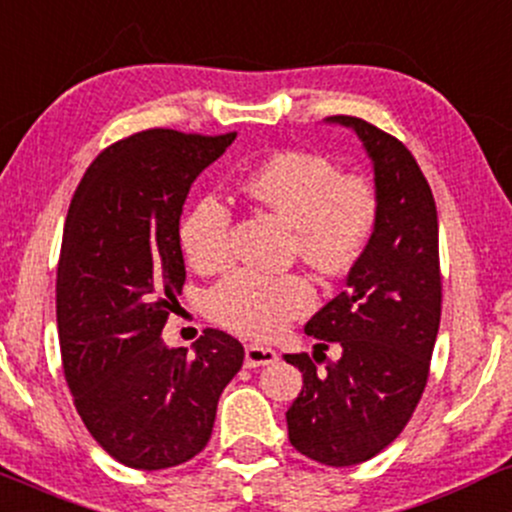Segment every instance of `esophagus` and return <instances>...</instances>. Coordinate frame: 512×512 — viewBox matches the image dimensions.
Wrapping results in <instances>:
<instances>
[{"label":"esophagus","instance_id":"1","mask_svg":"<svg viewBox=\"0 0 512 512\" xmlns=\"http://www.w3.org/2000/svg\"><path fill=\"white\" fill-rule=\"evenodd\" d=\"M278 360V353L268 346H258V343H249L246 346V367H261L273 365Z\"/></svg>","mask_w":512,"mask_h":512}]
</instances>
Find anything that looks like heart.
Listing matches in <instances>:
<instances>
[{
    "mask_svg": "<svg viewBox=\"0 0 512 512\" xmlns=\"http://www.w3.org/2000/svg\"><path fill=\"white\" fill-rule=\"evenodd\" d=\"M239 193L292 227V249L326 275L355 266L380 215L375 186L360 174H338L329 157L307 149L275 152L239 179ZM232 208L215 193L200 195L181 222V246L198 271L229 261ZM314 287L302 273L237 268L205 295V312L225 329L268 338L309 312Z\"/></svg>",
    "mask_w": 512,
    "mask_h": 512,
    "instance_id": "obj_1",
    "label": "heart"
}]
</instances>
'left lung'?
I'll return each instance as SVG.
<instances>
[{
  "mask_svg": "<svg viewBox=\"0 0 512 512\" xmlns=\"http://www.w3.org/2000/svg\"><path fill=\"white\" fill-rule=\"evenodd\" d=\"M326 123L350 128L363 142L380 215L346 290L304 326L307 336L319 338L314 358L285 355L304 380L285 418L297 452L350 467L375 457L404 430L426 389L442 304L438 210L404 142L363 118L331 116ZM326 342L342 346L341 359L318 353ZM314 359L327 361L324 371Z\"/></svg>",
  "mask_w": 512,
  "mask_h": 512,
  "instance_id": "left-lung-1",
  "label": "left lung"
}]
</instances>
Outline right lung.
Wrapping results in <instances>:
<instances>
[{"mask_svg": "<svg viewBox=\"0 0 512 512\" xmlns=\"http://www.w3.org/2000/svg\"><path fill=\"white\" fill-rule=\"evenodd\" d=\"M237 132L145 130L86 169L57 263V333L74 406L103 450L132 469H169L208 445L222 389L244 363L225 331L166 348L186 283L179 222L200 171Z\"/></svg>", "mask_w": 512, "mask_h": 512, "instance_id": "right-lung-1", "label": "right lung"}]
</instances>
